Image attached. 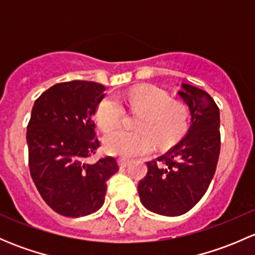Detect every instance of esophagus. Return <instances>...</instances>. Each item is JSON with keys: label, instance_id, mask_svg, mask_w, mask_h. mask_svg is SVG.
<instances>
[{"label": "esophagus", "instance_id": "esophagus-1", "mask_svg": "<svg viewBox=\"0 0 255 255\" xmlns=\"http://www.w3.org/2000/svg\"><path fill=\"white\" fill-rule=\"evenodd\" d=\"M118 164H120V168L121 169H125V168H127L128 165H129V161L126 160V159H120Z\"/></svg>", "mask_w": 255, "mask_h": 255}]
</instances>
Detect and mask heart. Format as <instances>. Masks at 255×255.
<instances>
[{"label":"heart","instance_id":"obj_1","mask_svg":"<svg viewBox=\"0 0 255 255\" xmlns=\"http://www.w3.org/2000/svg\"><path fill=\"white\" fill-rule=\"evenodd\" d=\"M132 111L140 113L135 130L117 129L105 135L104 145L110 154L121 158H135L150 153L154 140L159 146L173 145L186 130L189 110L181 101L153 86H139L125 96ZM125 115L122 104L115 95H107L95 112L96 123L107 132L120 125Z\"/></svg>","mask_w":255,"mask_h":255}]
</instances>
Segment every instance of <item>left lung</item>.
Here are the masks:
<instances>
[{
	"label": "left lung",
	"instance_id": "obj_1",
	"mask_svg": "<svg viewBox=\"0 0 255 255\" xmlns=\"http://www.w3.org/2000/svg\"><path fill=\"white\" fill-rule=\"evenodd\" d=\"M177 96L190 111L186 135L156 161L138 184L146 210L168 217L189 212L201 200L215 175L220 156V110L204 90L179 85Z\"/></svg>",
	"mask_w": 255,
	"mask_h": 255
}]
</instances>
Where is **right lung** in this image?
I'll return each instance as SVG.
<instances>
[{"instance_id":"add662e5","label":"right lung","mask_w":255,"mask_h":255,"mask_svg":"<svg viewBox=\"0 0 255 255\" xmlns=\"http://www.w3.org/2000/svg\"><path fill=\"white\" fill-rule=\"evenodd\" d=\"M104 97V85L74 80L51 86L32 109L27 127L30 175L43 200L65 217L99 211L107 180L118 171L111 156L86 163L100 146L94 116Z\"/></svg>"}]
</instances>
